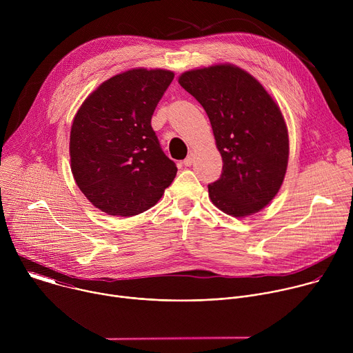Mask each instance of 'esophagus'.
<instances>
[{"instance_id":"34e87169","label":"esophagus","mask_w":353,"mask_h":353,"mask_svg":"<svg viewBox=\"0 0 353 353\" xmlns=\"http://www.w3.org/2000/svg\"><path fill=\"white\" fill-rule=\"evenodd\" d=\"M192 163H194V155L190 154V155L183 161V165H184V166H191Z\"/></svg>"}]
</instances>
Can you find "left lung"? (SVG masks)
<instances>
[{
  "label": "left lung",
  "mask_w": 353,
  "mask_h": 353,
  "mask_svg": "<svg viewBox=\"0 0 353 353\" xmlns=\"http://www.w3.org/2000/svg\"><path fill=\"white\" fill-rule=\"evenodd\" d=\"M179 83L207 112L223 161L219 180L208 185L212 204L234 218L265 208L283 183L289 159L288 127L274 97L233 64L185 71Z\"/></svg>",
  "instance_id": "left-lung-1"
}]
</instances>
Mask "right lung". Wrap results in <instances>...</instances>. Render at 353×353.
<instances>
[{"label":"right lung","instance_id":"1","mask_svg":"<svg viewBox=\"0 0 353 353\" xmlns=\"http://www.w3.org/2000/svg\"><path fill=\"white\" fill-rule=\"evenodd\" d=\"M173 78L169 70L132 68L100 83L78 109L70 134L71 172L102 212L142 214L174 180L177 168L150 125Z\"/></svg>","mask_w":353,"mask_h":353}]
</instances>
